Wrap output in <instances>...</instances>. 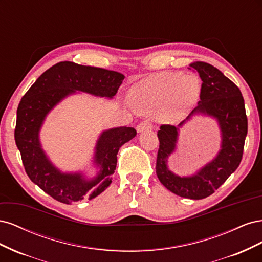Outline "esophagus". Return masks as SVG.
Wrapping results in <instances>:
<instances>
[{
	"instance_id": "obj_1",
	"label": "esophagus",
	"mask_w": 262,
	"mask_h": 262,
	"mask_svg": "<svg viewBox=\"0 0 262 262\" xmlns=\"http://www.w3.org/2000/svg\"><path fill=\"white\" fill-rule=\"evenodd\" d=\"M152 122H150L149 120H144L142 121L138 124L137 126V131L138 132H143V131H146V130H150L152 129Z\"/></svg>"
}]
</instances>
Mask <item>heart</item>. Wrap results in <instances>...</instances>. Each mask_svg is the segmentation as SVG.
Segmentation results:
<instances>
[{"label":"heart","mask_w":262,"mask_h":262,"mask_svg":"<svg viewBox=\"0 0 262 262\" xmlns=\"http://www.w3.org/2000/svg\"><path fill=\"white\" fill-rule=\"evenodd\" d=\"M201 82L195 75L161 73L138 84L131 92L133 107L140 113L160 109L164 121H177L184 117L200 96Z\"/></svg>","instance_id":"b5f03b06"}]
</instances>
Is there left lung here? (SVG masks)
Masks as SVG:
<instances>
[{
	"mask_svg": "<svg viewBox=\"0 0 262 262\" xmlns=\"http://www.w3.org/2000/svg\"><path fill=\"white\" fill-rule=\"evenodd\" d=\"M202 80L200 101L194 113L209 114L217 118L222 130V149L212 163L192 177H178L168 170L167 157L176 147L178 129L162 124L157 131L160 148L157 152L156 175L169 191L182 198L204 199L224 184L238 167L248 131L245 101L241 90L220 70L207 62L190 63ZM185 121H182L181 125Z\"/></svg>",
	"mask_w": 262,
	"mask_h": 262,
	"instance_id": "left-lung-1",
	"label": "left lung"
}]
</instances>
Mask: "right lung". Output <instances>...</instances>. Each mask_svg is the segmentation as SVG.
<instances>
[{
  "mask_svg": "<svg viewBox=\"0 0 262 262\" xmlns=\"http://www.w3.org/2000/svg\"><path fill=\"white\" fill-rule=\"evenodd\" d=\"M123 78L117 71L63 61L43 72L21 97L14 136L23 165L30 180L57 201L71 204L91 200L104 191L112 184L119 148L137 136V130L121 126L102 133L95 154V162L101 166L100 172L95 179L85 180L80 173H61L47 160L38 139L46 115L74 91L113 98Z\"/></svg>",
  "mask_w": 262,
  "mask_h": 262,
  "instance_id": "obj_1",
  "label": "right lung"
}]
</instances>
